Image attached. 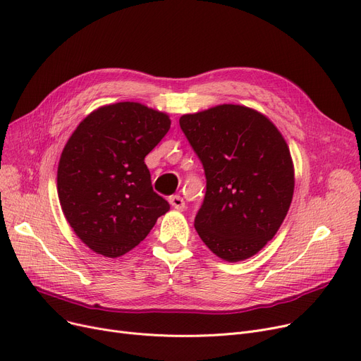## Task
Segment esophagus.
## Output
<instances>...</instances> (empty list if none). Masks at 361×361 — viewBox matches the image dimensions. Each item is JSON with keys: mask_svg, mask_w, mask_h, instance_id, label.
Here are the masks:
<instances>
[{"mask_svg": "<svg viewBox=\"0 0 361 361\" xmlns=\"http://www.w3.org/2000/svg\"><path fill=\"white\" fill-rule=\"evenodd\" d=\"M169 203H171V206H173L174 209H177V211H183L184 207H185L184 199H183L181 196H171V197H169Z\"/></svg>", "mask_w": 361, "mask_h": 361, "instance_id": "esophagus-1", "label": "esophagus"}]
</instances>
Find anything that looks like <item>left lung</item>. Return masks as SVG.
<instances>
[{
    "mask_svg": "<svg viewBox=\"0 0 361 361\" xmlns=\"http://www.w3.org/2000/svg\"><path fill=\"white\" fill-rule=\"evenodd\" d=\"M200 158L206 196L195 228L225 262L259 253L278 233L294 195L290 147L264 114L222 104L180 117Z\"/></svg>",
    "mask_w": 361,
    "mask_h": 361,
    "instance_id": "1",
    "label": "left lung"
}]
</instances>
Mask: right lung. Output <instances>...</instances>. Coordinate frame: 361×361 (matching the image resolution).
I'll use <instances>...</instances> for the list:
<instances>
[{
	"label": "right lung",
	"mask_w": 361,
	"mask_h": 361,
	"mask_svg": "<svg viewBox=\"0 0 361 361\" xmlns=\"http://www.w3.org/2000/svg\"><path fill=\"white\" fill-rule=\"evenodd\" d=\"M169 126L166 112L116 102L92 111L67 140L56 192L67 222L92 252L121 257L169 211L145 164Z\"/></svg>",
	"instance_id": "right-lung-1"
}]
</instances>
